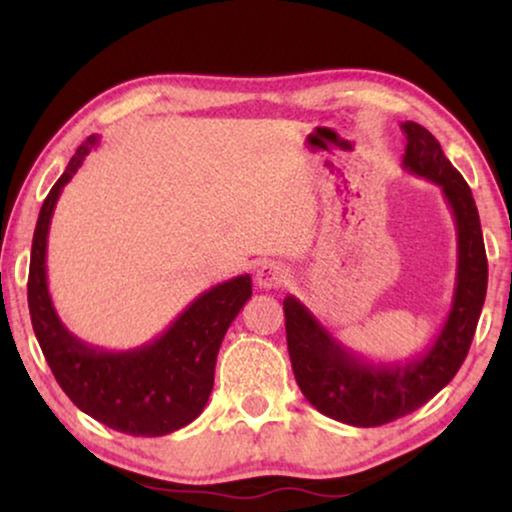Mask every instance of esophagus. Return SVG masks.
Listing matches in <instances>:
<instances>
[{
  "label": "esophagus",
  "mask_w": 512,
  "mask_h": 512,
  "mask_svg": "<svg viewBox=\"0 0 512 512\" xmlns=\"http://www.w3.org/2000/svg\"><path fill=\"white\" fill-rule=\"evenodd\" d=\"M289 277L291 270L286 268L284 263L277 261H265L261 268L256 270V284L261 286V289H277V286L289 282Z\"/></svg>",
  "instance_id": "obj_1"
}]
</instances>
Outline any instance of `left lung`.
<instances>
[{
	"instance_id": "left-lung-1",
	"label": "left lung",
	"mask_w": 512,
	"mask_h": 512,
	"mask_svg": "<svg viewBox=\"0 0 512 512\" xmlns=\"http://www.w3.org/2000/svg\"><path fill=\"white\" fill-rule=\"evenodd\" d=\"M403 167L443 188L457 223V284L433 345L405 363H373L342 347L293 296L284 298L293 375L321 415L352 426H382L429 403L457 375L471 347L487 293V254L478 207L438 139L419 123H401Z\"/></svg>"
}]
</instances>
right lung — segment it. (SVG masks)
<instances>
[{
  "label": "right lung",
  "instance_id": "obj_1",
  "mask_svg": "<svg viewBox=\"0 0 512 512\" xmlns=\"http://www.w3.org/2000/svg\"><path fill=\"white\" fill-rule=\"evenodd\" d=\"M100 137L90 135L41 205L32 237L27 305L41 352L76 408L128 436H165L191 424L214 387L216 354L237 312L251 298L240 275L202 293L163 335L128 352H107L74 338L55 312L46 282L48 226L62 188Z\"/></svg>",
  "mask_w": 512,
  "mask_h": 512
}]
</instances>
